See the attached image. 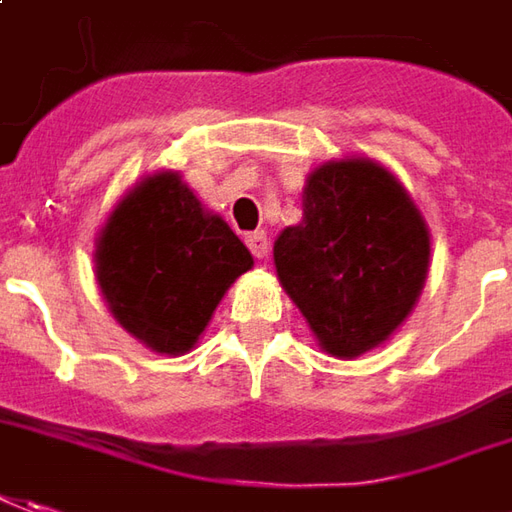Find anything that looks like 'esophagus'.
<instances>
[{
    "mask_svg": "<svg viewBox=\"0 0 512 512\" xmlns=\"http://www.w3.org/2000/svg\"><path fill=\"white\" fill-rule=\"evenodd\" d=\"M246 246H249V252L257 257V260H266L269 257V235L266 232H252V235H246Z\"/></svg>",
    "mask_w": 512,
    "mask_h": 512,
    "instance_id": "1",
    "label": "esophagus"
}]
</instances>
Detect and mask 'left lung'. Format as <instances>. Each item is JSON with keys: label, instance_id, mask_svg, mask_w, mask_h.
Instances as JSON below:
<instances>
[{"label": "left lung", "instance_id": "1", "mask_svg": "<svg viewBox=\"0 0 512 512\" xmlns=\"http://www.w3.org/2000/svg\"><path fill=\"white\" fill-rule=\"evenodd\" d=\"M277 277L330 356H361L412 311L429 229L395 176L370 159L314 170L302 224L274 243Z\"/></svg>", "mask_w": 512, "mask_h": 512}]
</instances>
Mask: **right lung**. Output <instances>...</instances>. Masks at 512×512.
I'll use <instances>...</instances> for the list:
<instances>
[{
    "mask_svg": "<svg viewBox=\"0 0 512 512\" xmlns=\"http://www.w3.org/2000/svg\"><path fill=\"white\" fill-rule=\"evenodd\" d=\"M246 269L249 249L218 215L204 212L179 173L137 184L97 241V283L111 314L151 350L170 356L196 344Z\"/></svg>",
    "mask_w": 512,
    "mask_h": 512,
    "instance_id": "right-lung-1",
    "label": "right lung"
}]
</instances>
